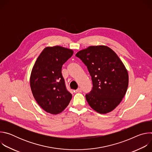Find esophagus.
Returning <instances> with one entry per match:
<instances>
[{
    "label": "esophagus",
    "mask_w": 152,
    "mask_h": 152,
    "mask_svg": "<svg viewBox=\"0 0 152 152\" xmlns=\"http://www.w3.org/2000/svg\"><path fill=\"white\" fill-rule=\"evenodd\" d=\"M75 91H76V93H81V92H82V89L80 88H77V90H76Z\"/></svg>",
    "instance_id": "1"
}]
</instances>
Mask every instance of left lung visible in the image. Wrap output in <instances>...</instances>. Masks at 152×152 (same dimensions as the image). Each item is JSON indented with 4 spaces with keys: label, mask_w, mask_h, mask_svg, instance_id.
Masks as SVG:
<instances>
[{
    "label": "left lung",
    "mask_w": 152,
    "mask_h": 152,
    "mask_svg": "<svg viewBox=\"0 0 152 152\" xmlns=\"http://www.w3.org/2000/svg\"><path fill=\"white\" fill-rule=\"evenodd\" d=\"M76 56L87 67L93 89L85 96L90 107L104 114L113 111L125 96L129 75L123 62L106 46H91L79 51Z\"/></svg>",
    "instance_id": "8db88e82"
}]
</instances>
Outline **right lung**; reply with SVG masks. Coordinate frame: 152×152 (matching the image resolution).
Returning a JSON list of instances; mask_svg holds the SVG:
<instances>
[{"mask_svg":"<svg viewBox=\"0 0 152 152\" xmlns=\"http://www.w3.org/2000/svg\"><path fill=\"white\" fill-rule=\"evenodd\" d=\"M73 54V50L59 46L46 47L32 69L30 86L33 96L42 109L51 114L62 112L72 99V94L66 88L61 69Z\"/></svg>","mask_w":152,"mask_h":152,"instance_id":"1","label":"right lung"}]
</instances>
